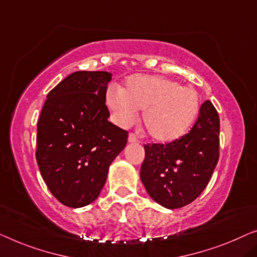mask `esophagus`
Returning <instances> with one entry per match:
<instances>
[{
	"label": "esophagus",
	"instance_id": "1",
	"mask_svg": "<svg viewBox=\"0 0 257 257\" xmlns=\"http://www.w3.org/2000/svg\"><path fill=\"white\" fill-rule=\"evenodd\" d=\"M128 142H129V143H139L140 140H139V137L135 135V134L130 133L129 136H128Z\"/></svg>",
	"mask_w": 257,
	"mask_h": 257
}]
</instances>
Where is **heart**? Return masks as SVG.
<instances>
[{
  "mask_svg": "<svg viewBox=\"0 0 257 257\" xmlns=\"http://www.w3.org/2000/svg\"><path fill=\"white\" fill-rule=\"evenodd\" d=\"M106 104L121 127H129L143 110L142 120L149 135L158 142L181 137L200 112L201 101L193 87L155 75H133L122 89H109Z\"/></svg>",
  "mask_w": 257,
  "mask_h": 257,
  "instance_id": "1",
  "label": "heart"
}]
</instances>
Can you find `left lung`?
I'll return each instance as SVG.
<instances>
[{
    "label": "left lung",
    "instance_id": "8db88e82",
    "mask_svg": "<svg viewBox=\"0 0 257 257\" xmlns=\"http://www.w3.org/2000/svg\"><path fill=\"white\" fill-rule=\"evenodd\" d=\"M219 115L206 100L193 128L167 144H145L141 180L153 201L167 209L189 204L202 194L219 159Z\"/></svg>",
    "mask_w": 257,
    "mask_h": 257
}]
</instances>
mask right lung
Wrapping results in <instances>:
<instances>
[{"label": "right lung", "mask_w": 257, "mask_h": 257, "mask_svg": "<svg viewBox=\"0 0 257 257\" xmlns=\"http://www.w3.org/2000/svg\"><path fill=\"white\" fill-rule=\"evenodd\" d=\"M107 71H76L47 94L38 121L36 158L57 201L69 208L93 202L128 132L107 118Z\"/></svg>", "instance_id": "obj_1"}]
</instances>
